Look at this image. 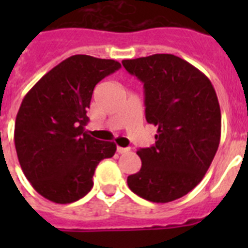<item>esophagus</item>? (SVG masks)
I'll use <instances>...</instances> for the list:
<instances>
[{
    "instance_id": "esophagus-1",
    "label": "esophagus",
    "mask_w": 248,
    "mask_h": 248,
    "mask_svg": "<svg viewBox=\"0 0 248 248\" xmlns=\"http://www.w3.org/2000/svg\"><path fill=\"white\" fill-rule=\"evenodd\" d=\"M117 151L119 153V154H125V153L130 151V148H122V146H118Z\"/></svg>"
}]
</instances>
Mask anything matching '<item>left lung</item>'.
I'll return each mask as SVG.
<instances>
[{"instance_id": "left-lung-1", "label": "left lung", "mask_w": 248, "mask_h": 248, "mask_svg": "<svg viewBox=\"0 0 248 248\" xmlns=\"http://www.w3.org/2000/svg\"><path fill=\"white\" fill-rule=\"evenodd\" d=\"M144 83L146 122L157 128L155 144L137 151L141 168L128 186L151 202H170L191 191L209 170L221 137V110L211 82L174 54L124 59Z\"/></svg>"}]
</instances>
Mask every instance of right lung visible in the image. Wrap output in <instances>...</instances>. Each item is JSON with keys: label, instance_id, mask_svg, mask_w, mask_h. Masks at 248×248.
Instances as JSON below:
<instances>
[{"label": "right lung", "instance_id": "1", "mask_svg": "<svg viewBox=\"0 0 248 248\" xmlns=\"http://www.w3.org/2000/svg\"><path fill=\"white\" fill-rule=\"evenodd\" d=\"M122 67L113 59L76 54L50 69L22 100L15 146L33 189L56 203L79 200L93 187V175L117 145L84 131L94 87Z\"/></svg>", "mask_w": 248, "mask_h": 248}]
</instances>
